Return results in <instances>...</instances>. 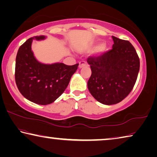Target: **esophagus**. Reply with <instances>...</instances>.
Listing matches in <instances>:
<instances>
[{"label": "esophagus", "mask_w": 157, "mask_h": 157, "mask_svg": "<svg viewBox=\"0 0 157 157\" xmlns=\"http://www.w3.org/2000/svg\"><path fill=\"white\" fill-rule=\"evenodd\" d=\"M86 66V62H85V61H82V62H80L79 63V68H82L84 67V66Z\"/></svg>", "instance_id": "obj_1"}]
</instances>
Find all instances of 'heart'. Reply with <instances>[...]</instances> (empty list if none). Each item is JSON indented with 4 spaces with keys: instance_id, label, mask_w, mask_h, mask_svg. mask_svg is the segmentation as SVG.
I'll use <instances>...</instances> for the list:
<instances>
[{
    "instance_id": "obj_1",
    "label": "heart",
    "mask_w": 157,
    "mask_h": 157,
    "mask_svg": "<svg viewBox=\"0 0 157 157\" xmlns=\"http://www.w3.org/2000/svg\"><path fill=\"white\" fill-rule=\"evenodd\" d=\"M86 48L89 50H95V52L98 53V54H102V53L105 52L107 50V46L105 44H91Z\"/></svg>"
}]
</instances>
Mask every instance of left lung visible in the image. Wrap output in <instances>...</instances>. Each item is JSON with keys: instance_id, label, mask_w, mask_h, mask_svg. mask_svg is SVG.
Listing matches in <instances>:
<instances>
[{"instance_id": "8db88e82", "label": "left lung", "mask_w": 157, "mask_h": 157, "mask_svg": "<svg viewBox=\"0 0 157 157\" xmlns=\"http://www.w3.org/2000/svg\"><path fill=\"white\" fill-rule=\"evenodd\" d=\"M112 39V49L87 59L91 69L89 91L95 100L107 105L117 104L129 95L140 68L139 57L132 44L113 36Z\"/></svg>"}]
</instances>
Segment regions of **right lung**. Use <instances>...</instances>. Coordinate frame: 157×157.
I'll use <instances>...</instances> for the list:
<instances>
[{"instance_id":"add662e5","label":"right lung","mask_w":157,"mask_h":157,"mask_svg":"<svg viewBox=\"0 0 157 157\" xmlns=\"http://www.w3.org/2000/svg\"><path fill=\"white\" fill-rule=\"evenodd\" d=\"M46 38L44 35L33 36L21 45L15 66V81L20 93L26 99L41 105L50 104L63 94L79 65L39 62L34 56L32 43L34 39Z\"/></svg>"}]
</instances>
